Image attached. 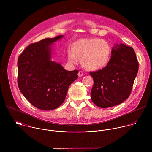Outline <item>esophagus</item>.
<instances>
[{"label": "esophagus", "mask_w": 152, "mask_h": 152, "mask_svg": "<svg viewBox=\"0 0 152 152\" xmlns=\"http://www.w3.org/2000/svg\"><path fill=\"white\" fill-rule=\"evenodd\" d=\"M83 72H82V71H79V73H78V76H83Z\"/></svg>", "instance_id": "obj_1"}]
</instances>
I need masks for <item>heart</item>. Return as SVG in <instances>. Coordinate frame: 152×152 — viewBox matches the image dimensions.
<instances>
[{"instance_id":"1","label":"heart","mask_w":152,"mask_h":152,"mask_svg":"<svg viewBox=\"0 0 152 152\" xmlns=\"http://www.w3.org/2000/svg\"><path fill=\"white\" fill-rule=\"evenodd\" d=\"M112 46L109 41L100 38H83L77 40L67 53L71 63L81 58L82 66L87 70H98L107 66L111 57Z\"/></svg>"}]
</instances>
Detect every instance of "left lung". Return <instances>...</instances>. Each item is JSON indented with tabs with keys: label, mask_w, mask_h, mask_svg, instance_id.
<instances>
[{
	"label": "left lung",
	"mask_w": 152,
	"mask_h": 152,
	"mask_svg": "<svg viewBox=\"0 0 152 152\" xmlns=\"http://www.w3.org/2000/svg\"><path fill=\"white\" fill-rule=\"evenodd\" d=\"M139 64L133 48L116 45L111 58L102 70L90 72L94 85L91 91L92 102L102 108L120 104L131 93Z\"/></svg>",
	"instance_id": "8db88e82"
}]
</instances>
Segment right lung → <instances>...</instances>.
<instances>
[{"label": "right lung", "instance_id": "1", "mask_svg": "<svg viewBox=\"0 0 152 152\" xmlns=\"http://www.w3.org/2000/svg\"><path fill=\"white\" fill-rule=\"evenodd\" d=\"M62 37L32 43L18 58L19 90L34 106L41 110L58 107L64 102L69 86L78 77L77 70L67 71L50 60V46Z\"/></svg>", "mask_w": 152, "mask_h": 152}]
</instances>
